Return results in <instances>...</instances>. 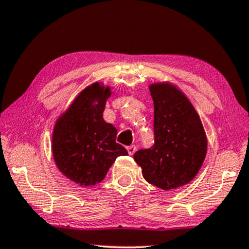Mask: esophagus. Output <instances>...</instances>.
<instances>
[{"label":"esophagus","instance_id":"34e87169","mask_svg":"<svg viewBox=\"0 0 249 249\" xmlns=\"http://www.w3.org/2000/svg\"><path fill=\"white\" fill-rule=\"evenodd\" d=\"M127 151H128V154H129L130 156L134 155L135 151H136V146H134V145L128 146V147H127Z\"/></svg>","mask_w":249,"mask_h":249}]
</instances>
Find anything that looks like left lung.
I'll return each mask as SVG.
<instances>
[{
  "label": "left lung",
  "instance_id": "obj_1",
  "mask_svg": "<svg viewBox=\"0 0 249 249\" xmlns=\"http://www.w3.org/2000/svg\"><path fill=\"white\" fill-rule=\"evenodd\" d=\"M154 101L155 144L134 154L147 182L162 190L195 178L204 161L208 141L202 122L182 92L168 82L149 87Z\"/></svg>",
  "mask_w": 249,
  "mask_h": 249
}]
</instances>
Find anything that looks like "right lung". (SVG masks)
Instances as JSON below:
<instances>
[{
	"label": "right lung",
	"instance_id": "right-lung-1",
	"mask_svg": "<svg viewBox=\"0 0 249 249\" xmlns=\"http://www.w3.org/2000/svg\"><path fill=\"white\" fill-rule=\"evenodd\" d=\"M109 95V87L91 84L80 92L54 125V162L67 178L82 187L101 182L115 159L128 154L116 142L117 129L103 120Z\"/></svg>",
	"mask_w": 249,
	"mask_h": 249
}]
</instances>
